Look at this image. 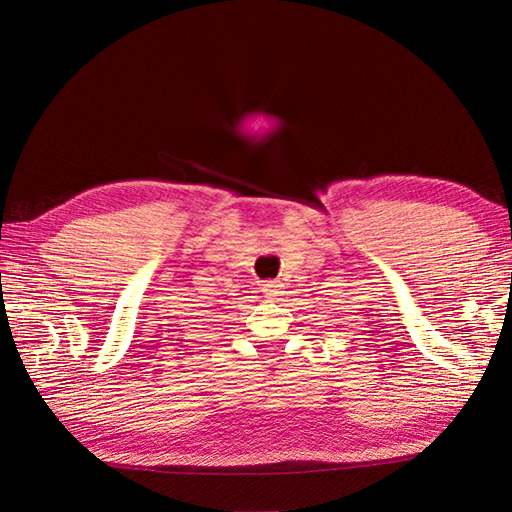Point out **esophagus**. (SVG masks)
<instances>
[{
    "label": "esophagus",
    "instance_id": "obj_1",
    "mask_svg": "<svg viewBox=\"0 0 512 512\" xmlns=\"http://www.w3.org/2000/svg\"><path fill=\"white\" fill-rule=\"evenodd\" d=\"M262 292L268 301H277L281 297V284L279 281H266L262 284Z\"/></svg>",
    "mask_w": 512,
    "mask_h": 512
}]
</instances>
